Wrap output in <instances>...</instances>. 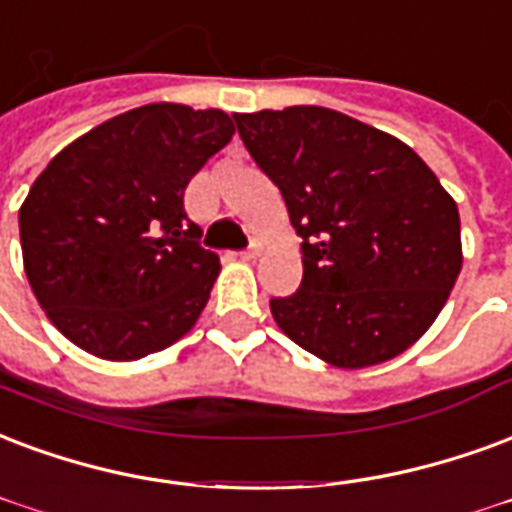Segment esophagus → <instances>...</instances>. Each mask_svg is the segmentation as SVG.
I'll use <instances>...</instances> for the list:
<instances>
[{"instance_id": "1", "label": "esophagus", "mask_w": 512, "mask_h": 512, "mask_svg": "<svg viewBox=\"0 0 512 512\" xmlns=\"http://www.w3.org/2000/svg\"><path fill=\"white\" fill-rule=\"evenodd\" d=\"M257 257H260V244L252 241V244L246 246L244 252H241V260H257Z\"/></svg>"}]
</instances>
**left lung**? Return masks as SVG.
<instances>
[{
  "label": "left lung",
  "instance_id": "left-lung-1",
  "mask_svg": "<svg viewBox=\"0 0 512 512\" xmlns=\"http://www.w3.org/2000/svg\"><path fill=\"white\" fill-rule=\"evenodd\" d=\"M301 236L304 279L276 325L339 369L391 361L426 333L461 271L458 208L418 154L331 108L236 113Z\"/></svg>",
  "mask_w": 512,
  "mask_h": 512
}]
</instances>
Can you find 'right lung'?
<instances>
[{"label": "right lung", "instance_id": "right-lung-1", "mask_svg": "<svg viewBox=\"0 0 512 512\" xmlns=\"http://www.w3.org/2000/svg\"><path fill=\"white\" fill-rule=\"evenodd\" d=\"M233 132L225 111L154 102L102 121L37 176L18 211L26 279L70 342L138 361L195 325L219 257L200 246L184 189Z\"/></svg>", "mask_w": 512, "mask_h": 512}]
</instances>
